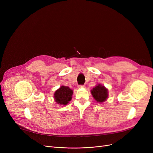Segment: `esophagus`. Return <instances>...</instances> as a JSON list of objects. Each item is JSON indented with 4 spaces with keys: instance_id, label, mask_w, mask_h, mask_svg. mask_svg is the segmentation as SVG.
Masks as SVG:
<instances>
[{
    "instance_id": "1",
    "label": "esophagus",
    "mask_w": 153,
    "mask_h": 153,
    "mask_svg": "<svg viewBox=\"0 0 153 153\" xmlns=\"http://www.w3.org/2000/svg\"><path fill=\"white\" fill-rule=\"evenodd\" d=\"M84 87H85L84 85H80L78 86V88H79V89H80V88H84Z\"/></svg>"
}]
</instances>
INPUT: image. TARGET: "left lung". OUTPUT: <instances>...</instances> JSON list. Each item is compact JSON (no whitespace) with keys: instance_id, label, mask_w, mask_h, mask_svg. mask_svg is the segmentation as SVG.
Instances as JSON below:
<instances>
[{"instance_id":"obj_1","label":"left lung","mask_w":153,"mask_h":153,"mask_svg":"<svg viewBox=\"0 0 153 153\" xmlns=\"http://www.w3.org/2000/svg\"><path fill=\"white\" fill-rule=\"evenodd\" d=\"M92 97L95 100L99 103H103L108 97V91L107 88L102 84L96 85L91 91Z\"/></svg>"}]
</instances>
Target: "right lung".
<instances>
[{"mask_svg": "<svg viewBox=\"0 0 153 153\" xmlns=\"http://www.w3.org/2000/svg\"><path fill=\"white\" fill-rule=\"evenodd\" d=\"M73 91L68 86L62 85L54 94V99L57 104L66 105L72 99Z\"/></svg>", "mask_w": 153, "mask_h": 153, "instance_id": "obj_1", "label": "right lung"}]
</instances>
